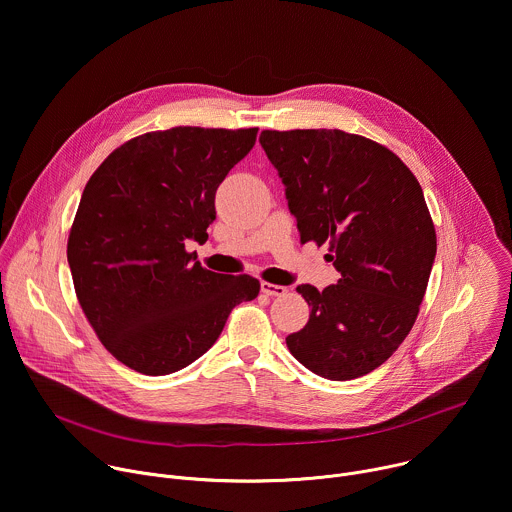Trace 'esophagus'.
<instances>
[{
    "label": "esophagus",
    "mask_w": 512,
    "mask_h": 512,
    "mask_svg": "<svg viewBox=\"0 0 512 512\" xmlns=\"http://www.w3.org/2000/svg\"><path fill=\"white\" fill-rule=\"evenodd\" d=\"M261 291L265 296H271V298H277V296H285V287L283 285H275V283H269V281H263L261 283Z\"/></svg>",
    "instance_id": "esophagus-1"
}]
</instances>
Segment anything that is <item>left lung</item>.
<instances>
[{"instance_id":"8db88e82","label":"left lung","mask_w":512,"mask_h":512,"mask_svg":"<svg viewBox=\"0 0 512 512\" xmlns=\"http://www.w3.org/2000/svg\"><path fill=\"white\" fill-rule=\"evenodd\" d=\"M296 216L300 241L328 243L340 271L285 338L306 369L350 381L369 375L413 328L435 259V229L413 172L385 145L340 129H265L259 137Z\"/></svg>"}]
</instances>
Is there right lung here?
<instances>
[{
  "label": "right lung",
  "instance_id": "add662e5",
  "mask_svg": "<svg viewBox=\"0 0 512 512\" xmlns=\"http://www.w3.org/2000/svg\"><path fill=\"white\" fill-rule=\"evenodd\" d=\"M257 127H172L125 141L87 182L66 257L79 304L125 367L170 375L200 358L259 279L204 269L214 194L255 145Z\"/></svg>",
  "mask_w": 512,
  "mask_h": 512
}]
</instances>
